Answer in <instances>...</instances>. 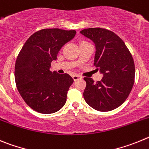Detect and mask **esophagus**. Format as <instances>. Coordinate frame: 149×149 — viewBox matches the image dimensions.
Here are the masks:
<instances>
[{"instance_id": "34e87169", "label": "esophagus", "mask_w": 149, "mask_h": 149, "mask_svg": "<svg viewBox=\"0 0 149 149\" xmlns=\"http://www.w3.org/2000/svg\"><path fill=\"white\" fill-rule=\"evenodd\" d=\"M73 79L74 81H76V80L78 79H81V76H79V75H73Z\"/></svg>"}]
</instances>
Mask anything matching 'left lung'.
Segmentation results:
<instances>
[{
    "instance_id": "obj_1",
    "label": "left lung",
    "mask_w": 149,
    "mask_h": 149,
    "mask_svg": "<svg viewBox=\"0 0 149 149\" xmlns=\"http://www.w3.org/2000/svg\"><path fill=\"white\" fill-rule=\"evenodd\" d=\"M80 33L95 44L94 65L103 74L101 81L96 83L91 78H84L87 84L83 93L84 100L96 111H112L125 101L133 88V57L124 41L108 29L88 28Z\"/></svg>"
}]
</instances>
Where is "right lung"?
Masks as SVG:
<instances>
[{
  "label": "right lung",
  "instance_id": "1",
  "mask_svg": "<svg viewBox=\"0 0 149 149\" xmlns=\"http://www.w3.org/2000/svg\"><path fill=\"white\" fill-rule=\"evenodd\" d=\"M76 33L57 28L41 29L28 38L17 57L16 86L25 102L38 113H55L66 102L73 78L68 73L51 72L49 68L61 48Z\"/></svg>",
  "mask_w": 149,
  "mask_h": 149
}]
</instances>
